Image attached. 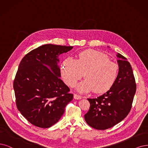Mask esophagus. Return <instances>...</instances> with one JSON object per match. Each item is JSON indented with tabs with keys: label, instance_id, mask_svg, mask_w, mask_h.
Segmentation results:
<instances>
[{
	"label": "esophagus",
	"instance_id": "34e87169",
	"mask_svg": "<svg viewBox=\"0 0 148 148\" xmlns=\"http://www.w3.org/2000/svg\"><path fill=\"white\" fill-rule=\"evenodd\" d=\"M74 98L75 99H82V97L80 96H79V95H75V94H74Z\"/></svg>",
	"mask_w": 148,
	"mask_h": 148
}]
</instances>
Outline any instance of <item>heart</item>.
Masks as SVG:
<instances>
[{
	"label": "heart",
	"instance_id": "obj_1",
	"mask_svg": "<svg viewBox=\"0 0 148 148\" xmlns=\"http://www.w3.org/2000/svg\"><path fill=\"white\" fill-rule=\"evenodd\" d=\"M118 66L106 54L88 49L79 53L78 60L68 57L61 64L62 77L67 85L73 86L84 74L86 78L75 86L80 93H88L94 90L97 93H104L116 83Z\"/></svg>",
	"mask_w": 148,
	"mask_h": 148
}]
</instances>
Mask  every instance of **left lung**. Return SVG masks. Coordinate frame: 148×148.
<instances>
[{"mask_svg":"<svg viewBox=\"0 0 148 148\" xmlns=\"http://www.w3.org/2000/svg\"><path fill=\"white\" fill-rule=\"evenodd\" d=\"M119 66L116 83L106 93L97 98H88V112L85 121L97 130L112 127L127 116L132 107L136 86L132 68L126 58L118 53Z\"/></svg>","mask_w":148,"mask_h":148,"instance_id":"1","label":"left lung"}]
</instances>
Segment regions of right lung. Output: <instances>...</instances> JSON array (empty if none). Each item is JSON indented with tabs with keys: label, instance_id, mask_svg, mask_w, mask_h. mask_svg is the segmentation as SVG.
<instances>
[{
	"label": "right lung",
	"instance_id": "obj_1",
	"mask_svg": "<svg viewBox=\"0 0 148 148\" xmlns=\"http://www.w3.org/2000/svg\"><path fill=\"white\" fill-rule=\"evenodd\" d=\"M73 46L42 45L26 54L19 65L13 83L16 106L35 126L48 128L61 118L73 99L60 79V55Z\"/></svg>",
	"mask_w": 148,
	"mask_h": 148
}]
</instances>
